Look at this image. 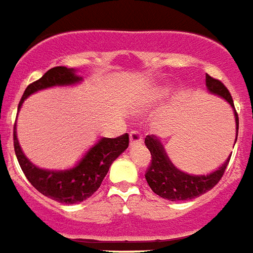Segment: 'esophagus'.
<instances>
[{
	"mask_svg": "<svg viewBox=\"0 0 253 253\" xmlns=\"http://www.w3.org/2000/svg\"><path fill=\"white\" fill-rule=\"evenodd\" d=\"M129 140H130L131 146H134V144H142L143 143L142 135L137 130L130 131V134H129Z\"/></svg>",
	"mask_w": 253,
	"mask_h": 253,
	"instance_id": "1",
	"label": "esophagus"
}]
</instances>
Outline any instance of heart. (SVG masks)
<instances>
[{"label":"heart","mask_w":253,"mask_h":253,"mask_svg":"<svg viewBox=\"0 0 253 253\" xmlns=\"http://www.w3.org/2000/svg\"><path fill=\"white\" fill-rule=\"evenodd\" d=\"M167 93H169V91H167V88H165V87H157V88H154V90H152L151 92L147 95V104H156V102L161 101V100H163L166 97Z\"/></svg>","instance_id":"heart-1"}]
</instances>
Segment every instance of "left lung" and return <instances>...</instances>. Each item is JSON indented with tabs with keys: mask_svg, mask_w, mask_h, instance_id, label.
Masks as SVG:
<instances>
[{
	"mask_svg": "<svg viewBox=\"0 0 253 253\" xmlns=\"http://www.w3.org/2000/svg\"><path fill=\"white\" fill-rule=\"evenodd\" d=\"M205 84L210 93L224 99L233 109L234 120H236V140H234L236 143L237 135H238V115L234 109L231 93L222 82L210 77L209 75H207L205 77ZM144 143L152 156L151 165L146 172L147 182L154 194H157L163 199L171 200V202L191 200V199L198 198L213 189L224 175V171L232 156V153L229 154V157L225 160L222 166L208 175H190V173L178 169L171 162L160 138L153 134L147 135Z\"/></svg>",
	"mask_w": 253,
	"mask_h": 253,
	"instance_id": "8db88e82",
	"label": "left lung"
}]
</instances>
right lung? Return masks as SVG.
<instances>
[{
  "label": "right lung",
  "mask_w": 253,
  "mask_h": 253,
  "mask_svg": "<svg viewBox=\"0 0 253 253\" xmlns=\"http://www.w3.org/2000/svg\"><path fill=\"white\" fill-rule=\"evenodd\" d=\"M82 81L81 76L76 75V69L67 67H54L26 87L19 104L29 96L40 90L54 86H73ZM129 137L125 133L118 138H100L84 157L72 169L53 171L37 167L28 160L16 135V124L13 128V147L22 172L33 186L43 195L62 204H77L90 198L99 189L102 180L110 169L111 163L128 148Z\"/></svg>",
  "instance_id": "add662e5"
}]
</instances>
